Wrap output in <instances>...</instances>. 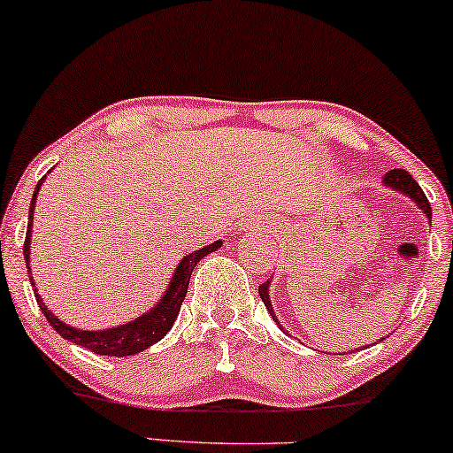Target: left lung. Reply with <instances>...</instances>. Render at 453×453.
Here are the masks:
<instances>
[{"label":"left lung","mask_w":453,"mask_h":453,"mask_svg":"<svg viewBox=\"0 0 453 453\" xmlns=\"http://www.w3.org/2000/svg\"><path fill=\"white\" fill-rule=\"evenodd\" d=\"M382 184H385L387 188H391V190H395V192L403 194V196H408V198L411 200V203H414L416 207L420 209L422 213L426 215L428 221L433 219L431 204H428L425 192L420 190V186L416 184V180L408 173V171H403V169H391V171H388V173H385V177H382ZM269 284H272V280H267L265 284L259 286V296H261V301L265 303L269 316H272L273 322H278V326H280V319H278V316H276V311H273L272 299H269ZM280 328H282V326H280ZM282 330H284V328H282ZM380 341H382V339H380Z\"/></svg>","instance_id":"1"}]
</instances>
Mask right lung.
I'll return each mask as SVG.
<instances>
[{"label": "right lung", "instance_id": "add662e5", "mask_svg": "<svg viewBox=\"0 0 453 453\" xmlns=\"http://www.w3.org/2000/svg\"><path fill=\"white\" fill-rule=\"evenodd\" d=\"M51 173V171H50ZM45 180V175L39 180V184L35 186V192H33L31 198V209H28V226H27V238H25V263L27 269L31 272V232H33V213H35V203H37V194L39 188H42ZM223 240H215L203 249L194 250V253L186 255L184 259L177 263L173 276H171V282L160 299L157 301V305L148 309L144 316L131 319V322H125L121 326H112V328H104V330H81L74 328V326L62 322V319L56 316V313L50 311V307L45 305L42 296H39L37 288H35V299L39 309L43 311L45 319H48L51 328H54L62 339L74 342V345L89 349L91 353L98 355H111V357H125V355H135L144 349L152 347L154 342H158L165 334L171 330V326L175 324L177 313H180L181 303L186 299L188 293V284H190V276L192 269L198 265L203 257H207L213 253V250L221 249ZM31 278V284L35 286V280Z\"/></svg>", "mask_w": 453, "mask_h": 453}]
</instances>
